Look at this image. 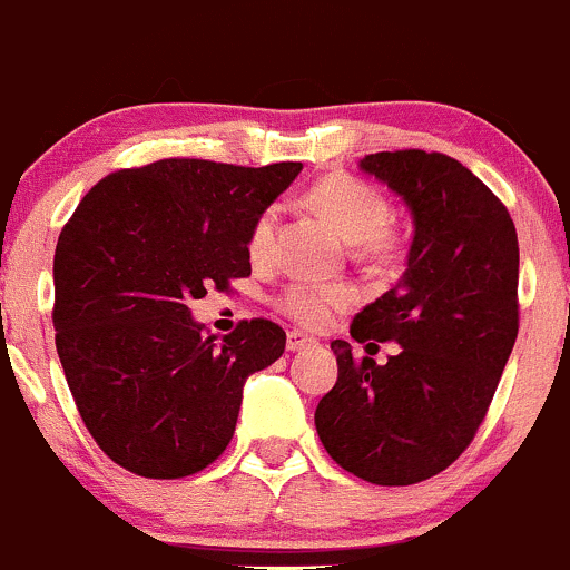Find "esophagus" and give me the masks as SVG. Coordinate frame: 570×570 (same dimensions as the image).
I'll return each instance as SVG.
<instances>
[{"label": "esophagus", "mask_w": 570, "mask_h": 570, "mask_svg": "<svg viewBox=\"0 0 570 570\" xmlns=\"http://www.w3.org/2000/svg\"><path fill=\"white\" fill-rule=\"evenodd\" d=\"M314 344H316V341L311 338V335L301 333V331L286 333V350H289V352H301V350H305V346H314Z\"/></svg>", "instance_id": "34e87169"}]
</instances>
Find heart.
<instances>
[{
	"mask_svg": "<svg viewBox=\"0 0 570 570\" xmlns=\"http://www.w3.org/2000/svg\"><path fill=\"white\" fill-rule=\"evenodd\" d=\"M308 205L320 209L327 220L355 245V256L371 265H391L401 256V239L391 229V199L368 179L355 175H327L316 179L305 194ZM281 207L259 209L248 229V254L254 262L267 259L275 243ZM357 303L350 284H311L292 281L275 297V308L308 331L327 327L341 311Z\"/></svg>",
	"mask_w": 570,
	"mask_h": 570,
	"instance_id": "heart-1",
	"label": "heart"
}]
</instances>
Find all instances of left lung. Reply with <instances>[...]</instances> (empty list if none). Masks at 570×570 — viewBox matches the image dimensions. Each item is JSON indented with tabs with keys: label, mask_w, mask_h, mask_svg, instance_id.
<instances>
[{
	"label": "left lung",
	"mask_w": 570,
	"mask_h": 570,
	"mask_svg": "<svg viewBox=\"0 0 570 570\" xmlns=\"http://www.w3.org/2000/svg\"><path fill=\"white\" fill-rule=\"evenodd\" d=\"M361 166L404 196L415 239L404 278L355 316L352 338L401 350L376 365L335 338L338 382L316 431L352 475L410 487L448 470L487 417L519 333V239L508 207L451 155L395 149Z\"/></svg>",
	"instance_id": "1"
}]
</instances>
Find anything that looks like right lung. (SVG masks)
Returning a JSON list of instances; mask_svg holds the SVG:
<instances>
[{"label": "right lung", "mask_w": 570, "mask_h": 570, "mask_svg": "<svg viewBox=\"0 0 570 570\" xmlns=\"http://www.w3.org/2000/svg\"><path fill=\"white\" fill-rule=\"evenodd\" d=\"M301 169L164 158L100 179L62 226L59 363L114 464L175 481L226 451L245 380L284 355L286 333L256 316L215 346L188 305L250 275V224Z\"/></svg>", "instance_id": "right-lung-1"}]
</instances>
